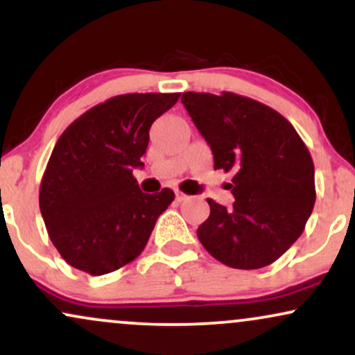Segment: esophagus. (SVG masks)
<instances>
[{
	"label": "esophagus",
	"instance_id": "obj_1",
	"mask_svg": "<svg viewBox=\"0 0 355 355\" xmlns=\"http://www.w3.org/2000/svg\"><path fill=\"white\" fill-rule=\"evenodd\" d=\"M175 200H177L178 203L185 202V200H189V195H185V193H183V191L177 190V191H175Z\"/></svg>",
	"mask_w": 355,
	"mask_h": 355
}]
</instances>
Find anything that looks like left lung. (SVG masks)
Returning <instances> with one entry per match:
<instances>
[{
	"label": "left lung",
	"instance_id": "8db88e82",
	"mask_svg": "<svg viewBox=\"0 0 355 355\" xmlns=\"http://www.w3.org/2000/svg\"><path fill=\"white\" fill-rule=\"evenodd\" d=\"M182 103L210 145L215 170L234 172V207L207 198L198 240L229 267L270 266L302 235L315 203L307 146L287 118L247 96L187 92Z\"/></svg>",
	"mask_w": 355,
	"mask_h": 355
}]
</instances>
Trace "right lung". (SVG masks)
Instances as JSON below:
<instances>
[{
	"label": "right lung",
	"mask_w": 355,
	"mask_h": 355,
	"mask_svg": "<svg viewBox=\"0 0 355 355\" xmlns=\"http://www.w3.org/2000/svg\"><path fill=\"white\" fill-rule=\"evenodd\" d=\"M180 93L113 96L61 133L40 187V210L53 245L78 270L103 275L144 252L175 193H144L133 177L141 166L150 126Z\"/></svg>",
	"instance_id": "1"
}]
</instances>
